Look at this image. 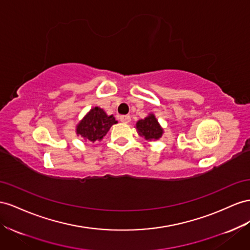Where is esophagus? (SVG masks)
Wrapping results in <instances>:
<instances>
[{
	"label": "esophagus",
	"mask_w": 250,
	"mask_h": 250,
	"mask_svg": "<svg viewBox=\"0 0 250 250\" xmlns=\"http://www.w3.org/2000/svg\"><path fill=\"white\" fill-rule=\"evenodd\" d=\"M120 121L123 123H129L130 122V117L129 116H121Z\"/></svg>",
	"instance_id": "esophagus-1"
}]
</instances>
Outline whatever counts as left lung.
<instances>
[{"label":"left lung","mask_w":250,"mask_h":250,"mask_svg":"<svg viewBox=\"0 0 250 250\" xmlns=\"http://www.w3.org/2000/svg\"><path fill=\"white\" fill-rule=\"evenodd\" d=\"M136 127L140 136L147 141L159 140L163 134V128L161 127L153 113H149V116L143 120H139Z\"/></svg>","instance_id":"1"}]
</instances>
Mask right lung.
I'll list each match as a JSON object with an SVG mask.
<instances>
[{
	"label": "right lung",
	"instance_id": "add662e5",
	"mask_svg": "<svg viewBox=\"0 0 250 250\" xmlns=\"http://www.w3.org/2000/svg\"><path fill=\"white\" fill-rule=\"evenodd\" d=\"M113 116H107L100 107H93L77 125V134L86 141H101L113 124H117Z\"/></svg>",
	"mask_w": 250,
	"mask_h": 250
}]
</instances>
